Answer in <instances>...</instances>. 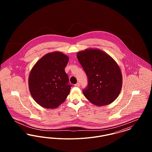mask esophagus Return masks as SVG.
<instances>
[{
	"mask_svg": "<svg viewBox=\"0 0 152 152\" xmlns=\"http://www.w3.org/2000/svg\"><path fill=\"white\" fill-rule=\"evenodd\" d=\"M75 86L76 87H77V88H79L80 86V84L79 83H77V84H76L75 85Z\"/></svg>",
	"mask_w": 152,
	"mask_h": 152,
	"instance_id": "esophagus-1",
	"label": "esophagus"
}]
</instances>
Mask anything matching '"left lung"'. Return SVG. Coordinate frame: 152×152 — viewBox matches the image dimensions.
<instances>
[{
	"label": "left lung",
	"instance_id": "obj_1",
	"mask_svg": "<svg viewBox=\"0 0 152 152\" xmlns=\"http://www.w3.org/2000/svg\"><path fill=\"white\" fill-rule=\"evenodd\" d=\"M77 58L87 74L88 86L83 92L87 100L96 106L107 105L120 94L123 76L116 61L98 48L79 51Z\"/></svg>",
	"mask_w": 152,
	"mask_h": 152
}]
</instances>
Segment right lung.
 <instances>
[{
	"label": "right lung",
	"instance_id": "obj_1",
	"mask_svg": "<svg viewBox=\"0 0 152 152\" xmlns=\"http://www.w3.org/2000/svg\"><path fill=\"white\" fill-rule=\"evenodd\" d=\"M69 57L59 51L47 53L32 68L28 77L29 92L42 107L58 108L71 89L65 67Z\"/></svg>",
	"mask_w": 152,
	"mask_h": 152
}]
</instances>
